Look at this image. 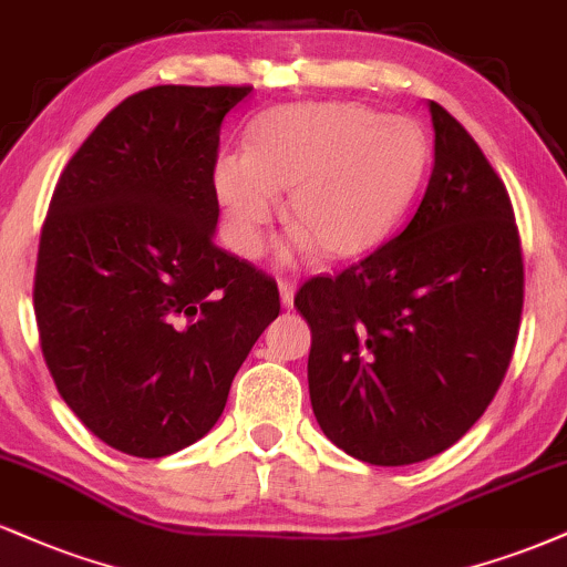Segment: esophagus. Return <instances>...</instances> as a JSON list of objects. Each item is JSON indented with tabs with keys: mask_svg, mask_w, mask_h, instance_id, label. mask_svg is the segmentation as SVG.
Segmentation results:
<instances>
[{
	"mask_svg": "<svg viewBox=\"0 0 567 567\" xmlns=\"http://www.w3.org/2000/svg\"><path fill=\"white\" fill-rule=\"evenodd\" d=\"M295 289H297L295 278H281V281H278V291H281V302L286 305V308H291V305H295Z\"/></svg>",
	"mask_w": 567,
	"mask_h": 567,
	"instance_id": "1",
	"label": "esophagus"
}]
</instances>
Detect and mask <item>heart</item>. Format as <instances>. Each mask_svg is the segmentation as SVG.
<instances>
[{"label":"heart","instance_id":"1","mask_svg":"<svg viewBox=\"0 0 567 567\" xmlns=\"http://www.w3.org/2000/svg\"><path fill=\"white\" fill-rule=\"evenodd\" d=\"M430 148L422 126L358 103H295L251 124L246 153L217 158L212 185L225 238L257 257L289 190L297 249L352 257L382 241L414 202Z\"/></svg>","mask_w":567,"mask_h":567}]
</instances>
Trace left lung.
<instances>
[{"label":"left lung","mask_w":567,"mask_h":567,"mask_svg":"<svg viewBox=\"0 0 567 567\" xmlns=\"http://www.w3.org/2000/svg\"><path fill=\"white\" fill-rule=\"evenodd\" d=\"M435 164L405 228L337 276L299 286L312 414L344 454L401 467L467 432L507 374L523 249L502 177L430 100Z\"/></svg>","instance_id":"8db88e82"}]
</instances>
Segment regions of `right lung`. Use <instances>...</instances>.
I'll list each match as a JSON object with an SVG mask.
<instances>
[{"instance_id":"right-lung-1","label":"right lung","mask_w":567,"mask_h":567,"mask_svg":"<svg viewBox=\"0 0 567 567\" xmlns=\"http://www.w3.org/2000/svg\"><path fill=\"white\" fill-rule=\"evenodd\" d=\"M249 92H135L52 193L33 276L39 344L60 398L122 454L158 458L204 437L281 312L268 272L212 238L219 126Z\"/></svg>"}]
</instances>
